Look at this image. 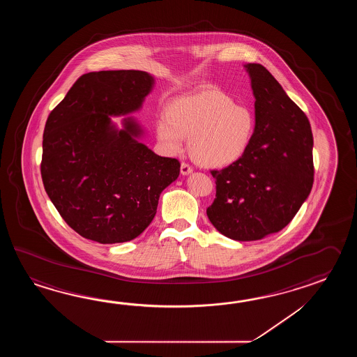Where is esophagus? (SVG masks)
Instances as JSON below:
<instances>
[{
	"label": "esophagus",
	"mask_w": 357,
	"mask_h": 357,
	"mask_svg": "<svg viewBox=\"0 0 357 357\" xmlns=\"http://www.w3.org/2000/svg\"><path fill=\"white\" fill-rule=\"evenodd\" d=\"M192 172V167L190 166L189 163L186 162H182L181 163V174L182 175H189Z\"/></svg>",
	"instance_id": "obj_1"
}]
</instances>
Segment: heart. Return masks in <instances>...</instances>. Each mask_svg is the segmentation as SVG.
I'll return each mask as SVG.
<instances>
[{"mask_svg":"<svg viewBox=\"0 0 357 357\" xmlns=\"http://www.w3.org/2000/svg\"><path fill=\"white\" fill-rule=\"evenodd\" d=\"M255 131L250 108L220 89H204L172 100L166 119L157 122V135L171 154L181 152L190 139V153L206 167H226L243 157Z\"/></svg>","mask_w":357,"mask_h":357,"instance_id":"obj_1","label":"heart"}]
</instances>
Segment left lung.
I'll return each instance as SVG.
<instances>
[{"instance_id": "left-lung-1", "label": "left lung", "mask_w": 357, "mask_h": 357, "mask_svg": "<svg viewBox=\"0 0 357 357\" xmlns=\"http://www.w3.org/2000/svg\"><path fill=\"white\" fill-rule=\"evenodd\" d=\"M255 131L240 160L212 169L215 199L206 215L222 235L254 241L280 232L296 215L314 182L312 132L301 108L260 63H248Z\"/></svg>"}]
</instances>
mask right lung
Segmentation results:
<instances>
[{"instance_id": "right-lung-1", "label": "right lung", "mask_w": 357, "mask_h": 357, "mask_svg": "<svg viewBox=\"0 0 357 357\" xmlns=\"http://www.w3.org/2000/svg\"><path fill=\"white\" fill-rule=\"evenodd\" d=\"M139 70L88 73L51 111L43 132L40 175L47 195L79 235L126 243L151 225L160 192L180 175V162L160 157L137 137L132 120L117 130L109 116L137 111L152 89Z\"/></svg>"}]
</instances>
